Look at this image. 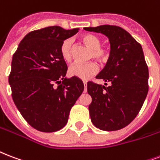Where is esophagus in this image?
<instances>
[{
	"label": "esophagus",
	"mask_w": 160,
	"mask_h": 160,
	"mask_svg": "<svg viewBox=\"0 0 160 160\" xmlns=\"http://www.w3.org/2000/svg\"><path fill=\"white\" fill-rule=\"evenodd\" d=\"M83 84H84V86H85V92H86V82H85V81H84V82H83Z\"/></svg>",
	"instance_id": "34e87169"
}]
</instances>
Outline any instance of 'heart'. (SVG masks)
Returning a JSON list of instances; mask_svg holds the SVG:
<instances>
[{"mask_svg":"<svg viewBox=\"0 0 160 160\" xmlns=\"http://www.w3.org/2000/svg\"><path fill=\"white\" fill-rule=\"evenodd\" d=\"M82 41L85 45L92 49L91 58H95L100 63H104L108 59L110 51L107 48L102 47V40L99 37L93 34H85L82 37ZM59 53L65 62L69 63L73 58V40L71 38L64 39L59 48ZM99 69V67L95 62H90L87 64L75 63L70 65L69 68V74L71 76H75L81 80H88L96 75Z\"/></svg>","mask_w":160,"mask_h":160,"instance_id":"1","label":"heart"}]
</instances>
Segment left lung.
Listing matches in <instances>:
<instances>
[{"label": "left lung", "mask_w": 160, "mask_h": 160, "mask_svg": "<svg viewBox=\"0 0 160 160\" xmlns=\"http://www.w3.org/2000/svg\"><path fill=\"white\" fill-rule=\"evenodd\" d=\"M84 29L104 34L111 44L107 64L96 77L111 85L87 83V91L92 98L89 106L91 122L104 131L123 128L137 117L148 91V68L142 46L118 26Z\"/></svg>", "instance_id": "obj_1"}]
</instances>
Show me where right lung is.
<instances>
[{
    "mask_svg": "<svg viewBox=\"0 0 160 160\" xmlns=\"http://www.w3.org/2000/svg\"><path fill=\"white\" fill-rule=\"evenodd\" d=\"M78 31L52 26L30 32L13 54L8 79L12 99L28 123L40 132L63 128L84 91L80 79L64 77L68 68L59 53L62 42Z\"/></svg>",
    "mask_w": 160,
    "mask_h": 160,
    "instance_id": "1",
    "label": "right lung"
}]
</instances>
